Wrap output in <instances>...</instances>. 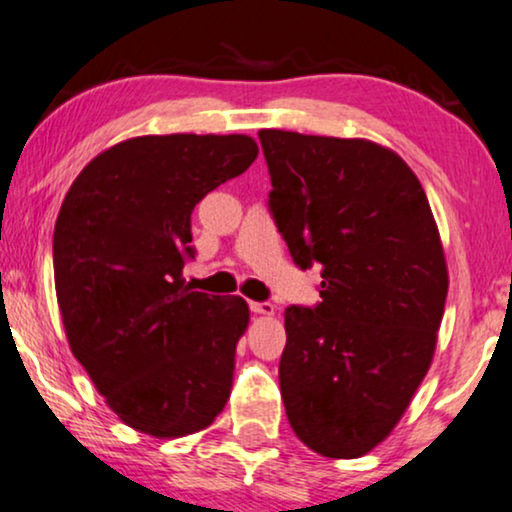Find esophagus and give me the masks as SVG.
<instances>
[{"label":"esophagus","mask_w":512,"mask_h":512,"mask_svg":"<svg viewBox=\"0 0 512 512\" xmlns=\"http://www.w3.org/2000/svg\"><path fill=\"white\" fill-rule=\"evenodd\" d=\"M249 308H251V313H254V315H265V317L275 315V305L268 303V301H251Z\"/></svg>","instance_id":"obj_1"}]
</instances>
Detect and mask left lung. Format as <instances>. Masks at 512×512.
Here are the masks:
<instances>
[{
	"label": "left lung",
	"mask_w": 512,
	"mask_h": 512,
	"mask_svg": "<svg viewBox=\"0 0 512 512\" xmlns=\"http://www.w3.org/2000/svg\"><path fill=\"white\" fill-rule=\"evenodd\" d=\"M270 211L315 308L284 310L280 390L298 440L357 459L397 426L433 362L449 275L428 197L397 152L364 138L261 129Z\"/></svg>",
	"instance_id": "1"
}]
</instances>
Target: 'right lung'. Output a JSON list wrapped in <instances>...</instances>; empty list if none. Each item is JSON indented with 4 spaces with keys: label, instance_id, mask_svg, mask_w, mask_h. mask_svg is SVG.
<instances>
[{
    "label": "right lung",
    "instance_id": "obj_1",
    "mask_svg": "<svg viewBox=\"0 0 512 512\" xmlns=\"http://www.w3.org/2000/svg\"><path fill=\"white\" fill-rule=\"evenodd\" d=\"M256 155L242 134L129 138L91 159L63 199L53 280L65 336L138 433L192 435L228 402L249 305L192 291L183 265L195 204Z\"/></svg>",
    "mask_w": 512,
    "mask_h": 512
}]
</instances>
